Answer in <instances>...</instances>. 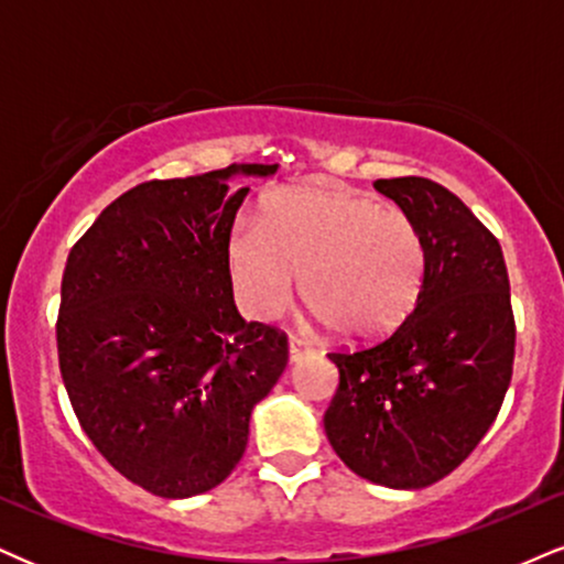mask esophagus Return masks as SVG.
Segmentation results:
<instances>
[{"label":"esophagus","instance_id":"1","mask_svg":"<svg viewBox=\"0 0 564 564\" xmlns=\"http://www.w3.org/2000/svg\"><path fill=\"white\" fill-rule=\"evenodd\" d=\"M310 355H312L310 344H304L302 338H296V336L289 338V359H291V362H300V359L310 357Z\"/></svg>","mask_w":564,"mask_h":564}]
</instances>
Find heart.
Returning <instances> with one entry per match:
<instances>
[{"label": "heart", "instance_id": "heart-1", "mask_svg": "<svg viewBox=\"0 0 564 564\" xmlns=\"http://www.w3.org/2000/svg\"><path fill=\"white\" fill-rule=\"evenodd\" d=\"M429 260L415 217L336 186L275 194L260 234L243 230L230 243L236 289L254 315H281L302 281L307 310L347 341L399 328L423 296Z\"/></svg>", "mask_w": 564, "mask_h": 564}]
</instances>
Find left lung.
Returning <instances> with one entry per match:
<instances>
[{
  "instance_id": "1",
  "label": "left lung",
  "mask_w": 564,
  "mask_h": 564,
  "mask_svg": "<svg viewBox=\"0 0 564 564\" xmlns=\"http://www.w3.org/2000/svg\"><path fill=\"white\" fill-rule=\"evenodd\" d=\"M376 188L417 220L429 281L389 336L330 349L338 389L323 425L341 463L389 488H423L470 457L497 420L514 362L510 278L497 236L436 181Z\"/></svg>"
}]
</instances>
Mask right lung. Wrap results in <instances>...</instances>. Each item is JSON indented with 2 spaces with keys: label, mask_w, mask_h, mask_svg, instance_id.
I'll return each instance as SVG.
<instances>
[{
  "label": "right lung",
  "mask_w": 564,
  "mask_h": 564,
  "mask_svg": "<svg viewBox=\"0 0 564 564\" xmlns=\"http://www.w3.org/2000/svg\"><path fill=\"white\" fill-rule=\"evenodd\" d=\"M275 167L139 183L67 254L57 355L73 412L101 457L154 497L223 484L289 362L281 328L239 315L228 262L249 188L226 196V181Z\"/></svg>",
  "instance_id": "right-lung-1"
}]
</instances>
